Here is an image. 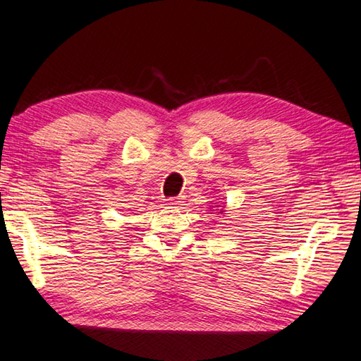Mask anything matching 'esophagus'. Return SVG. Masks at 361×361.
Here are the masks:
<instances>
[{
	"label": "esophagus",
	"instance_id": "obj_1",
	"mask_svg": "<svg viewBox=\"0 0 361 361\" xmlns=\"http://www.w3.org/2000/svg\"><path fill=\"white\" fill-rule=\"evenodd\" d=\"M182 203V198H168L166 200V204L168 206H177V204H180Z\"/></svg>",
	"mask_w": 361,
	"mask_h": 361
}]
</instances>
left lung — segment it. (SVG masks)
I'll return each mask as SVG.
<instances>
[{"label": "left lung", "instance_id": "8db88e82", "mask_svg": "<svg viewBox=\"0 0 361 361\" xmlns=\"http://www.w3.org/2000/svg\"><path fill=\"white\" fill-rule=\"evenodd\" d=\"M219 212H221V214H222V212H224V209H219Z\"/></svg>", "mask_w": 361, "mask_h": 361}]
</instances>
